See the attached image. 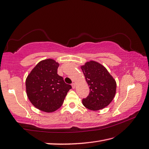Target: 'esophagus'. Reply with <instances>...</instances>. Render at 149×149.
Masks as SVG:
<instances>
[{"label":"esophagus","instance_id":"34e87169","mask_svg":"<svg viewBox=\"0 0 149 149\" xmlns=\"http://www.w3.org/2000/svg\"><path fill=\"white\" fill-rule=\"evenodd\" d=\"M75 86H76V84H75V83H72V88H75Z\"/></svg>","mask_w":149,"mask_h":149}]
</instances>
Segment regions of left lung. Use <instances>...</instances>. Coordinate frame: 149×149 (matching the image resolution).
Instances as JSON below:
<instances>
[{
  "label": "left lung",
  "mask_w": 149,
  "mask_h": 149,
  "mask_svg": "<svg viewBox=\"0 0 149 149\" xmlns=\"http://www.w3.org/2000/svg\"><path fill=\"white\" fill-rule=\"evenodd\" d=\"M89 86V94L82 99V104L89 110L97 111L108 106L116 93V82L107 68L97 61L91 60L81 66Z\"/></svg>",
  "instance_id": "obj_1"
}]
</instances>
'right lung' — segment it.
<instances>
[{"label": "right lung", "instance_id": "1", "mask_svg": "<svg viewBox=\"0 0 149 149\" xmlns=\"http://www.w3.org/2000/svg\"><path fill=\"white\" fill-rule=\"evenodd\" d=\"M59 64L48 58L39 62L26 79L28 98L37 109L45 112L56 111L62 105L72 86L57 74Z\"/></svg>", "mask_w": 149, "mask_h": 149}]
</instances>
